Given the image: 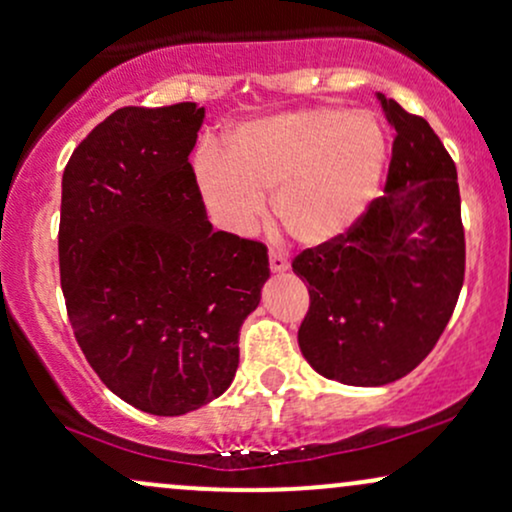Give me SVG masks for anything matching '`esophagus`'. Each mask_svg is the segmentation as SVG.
I'll return each instance as SVG.
<instances>
[{
    "instance_id": "1",
    "label": "esophagus",
    "mask_w": 512,
    "mask_h": 512,
    "mask_svg": "<svg viewBox=\"0 0 512 512\" xmlns=\"http://www.w3.org/2000/svg\"><path fill=\"white\" fill-rule=\"evenodd\" d=\"M269 269H272L274 274H284L286 269H289V262L281 255H276V252H269Z\"/></svg>"
}]
</instances>
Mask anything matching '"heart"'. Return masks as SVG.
Masks as SVG:
<instances>
[{
	"mask_svg": "<svg viewBox=\"0 0 512 512\" xmlns=\"http://www.w3.org/2000/svg\"><path fill=\"white\" fill-rule=\"evenodd\" d=\"M387 168L385 129L370 113L305 108L243 122L223 156L202 149L195 185L216 226L255 231L272 197L274 221L293 243L322 248L368 214Z\"/></svg>",
	"mask_w": 512,
	"mask_h": 512,
	"instance_id": "heart-1",
	"label": "heart"
}]
</instances>
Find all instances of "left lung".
I'll return each mask as SVG.
<instances>
[{"label": "left lung", "instance_id": "obj_1", "mask_svg": "<svg viewBox=\"0 0 512 512\" xmlns=\"http://www.w3.org/2000/svg\"><path fill=\"white\" fill-rule=\"evenodd\" d=\"M395 129L385 195L344 238L305 250L298 330L305 361L344 385L395 383L431 354L464 281L460 187L452 158L424 117L378 93Z\"/></svg>", "mask_w": 512, "mask_h": 512}]
</instances>
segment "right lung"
Instances as JSON below:
<instances>
[{
    "mask_svg": "<svg viewBox=\"0 0 512 512\" xmlns=\"http://www.w3.org/2000/svg\"><path fill=\"white\" fill-rule=\"evenodd\" d=\"M204 108H120L62 175L60 279L86 361L156 416L221 397L269 279L267 248L214 231L190 154Z\"/></svg>",
    "mask_w": 512,
    "mask_h": 512,
    "instance_id": "1",
    "label": "right lung"
}]
</instances>
